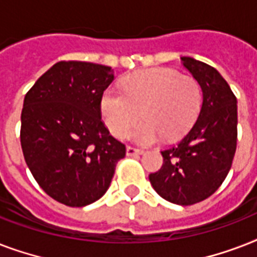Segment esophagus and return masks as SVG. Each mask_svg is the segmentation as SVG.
Listing matches in <instances>:
<instances>
[{"label": "esophagus", "instance_id": "obj_1", "mask_svg": "<svg viewBox=\"0 0 257 257\" xmlns=\"http://www.w3.org/2000/svg\"><path fill=\"white\" fill-rule=\"evenodd\" d=\"M144 149L133 148V147H128L126 148V156H139V155H144Z\"/></svg>", "mask_w": 257, "mask_h": 257}]
</instances>
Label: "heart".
I'll return each instance as SVG.
<instances>
[{
    "label": "heart",
    "instance_id": "b5f03b06",
    "mask_svg": "<svg viewBox=\"0 0 257 257\" xmlns=\"http://www.w3.org/2000/svg\"><path fill=\"white\" fill-rule=\"evenodd\" d=\"M122 92L105 89L100 110L113 136L124 137L139 120L131 137L139 144H155L163 137L177 140L191 129L199 116L203 90L193 77L169 68H151L125 77Z\"/></svg>",
    "mask_w": 257,
    "mask_h": 257
}]
</instances>
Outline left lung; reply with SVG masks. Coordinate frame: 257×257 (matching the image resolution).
Listing matches in <instances>:
<instances>
[{"label":"left lung","instance_id":"left-lung-1","mask_svg":"<svg viewBox=\"0 0 257 257\" xmlns=\"http://www.w3.org/2000/svg\"><path fill=\"white\" fill-rule=\"evenodd\" d=\"M203 90L195 125L176 147L161 152L153 189L173 204L192 205L213 195L227 177L237 143V100L221 74L205 62L181 57Z\"/></svg>","mask_w":257,"mask_h":257}]
</instances>
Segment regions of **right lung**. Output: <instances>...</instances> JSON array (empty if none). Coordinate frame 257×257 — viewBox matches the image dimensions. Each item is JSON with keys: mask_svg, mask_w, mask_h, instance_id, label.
Instances as JSON below:
<instances>
[{"mask_svg": "<svg viewBox=\"0 0 257 257\" xmlns=\"http://www.w3.org/2000/svg\"><path fill=\"white\" fill-rule=\"evenodd\" d=\"M110 66L60 61L26 93L21 147L38 185L58 203L85 207L108 191L125 145L101 120Z\"/></svg>", "mask_w": 257, "mask_h": 257, "instance_id": "obj_1", "label": "right lung"}]
</instances>
